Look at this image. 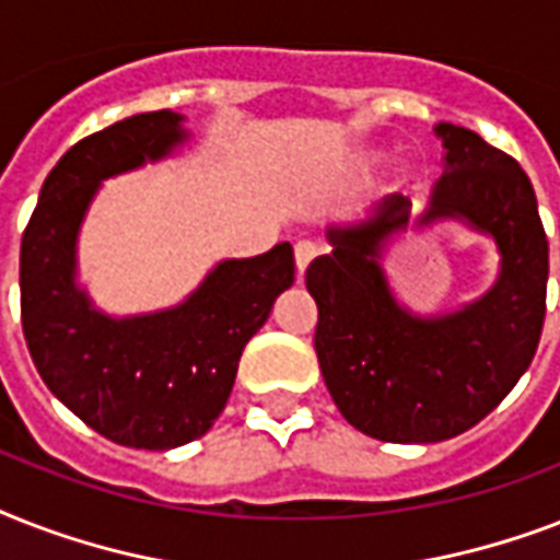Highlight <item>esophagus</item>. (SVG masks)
<instances>
[{
    "label": "esophagus",
    "instance_id": "1",
    "mask_svg": "<svg viewBox=\"0 0 560 560\" xmlns=\"http://www.w3.org/2000/svg\"><path fill=\"white\" fill-rule=\"evenodd\" d=\"M316 255H319V249H316V246L311 244V241H299V244H296V270H299V279L305 276L307 264L314 261Z\"/></svg>",
    "mask_w": 560,
    "mask_h": 560
}]
</instances>
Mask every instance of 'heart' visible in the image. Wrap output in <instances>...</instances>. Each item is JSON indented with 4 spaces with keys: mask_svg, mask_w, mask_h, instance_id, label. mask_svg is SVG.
<instances>
[{
    "mask_svg": "<svg viewBox=\"0 0 560 560\" xmlns=\"http://www.w3.org/2000/svg\"><path fill=\"white\" fill-rule=\"evenodd\" d=\"M404 179H407V177H404V174H398V183H404Z\"/></svg>",
    "mask_w": 560,
    "mask_h": 560,
    "instance_id": "b5f03b06",
    "label": "heart"
}]
</instances>
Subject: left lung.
<instances>
[{"instance_id": "8db88e82", "label": "left lung", "mask_w": 560, "mask_h": 560, "mask_svg": "<svg viewBox=\"0 0 560 560\" xmlns=\"http://www.w3.org/2000/svg\"><path fill=\"white\" fill-rule=\"evenodd\" d=\"M444 174L412 223V202L383 197L363 220L325 232L311 261L314 349L325 386L360 433L398 444L444 442L479 424L529 369L547 316L549 244L526 171L468 127L439 121ZM459 219L501 253L498 281L447 315L399 305L382 255L409 225Z\"/></svg>"}]
</instances>
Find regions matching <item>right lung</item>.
<instances>
[{
    "mask_svg": "<svg viewBox=\"0 0 560 560\" xmlns=\"http://www.w3.org/2000/svg\"><path fill=\"white\" fill-rule=\"evenodd\" d=\"M186 118L139 113L72 144L39 188L20 249L22 331L39 377L104 439L171 451L218 421L237 360L293 284V246L214 264L179 305L109 316L78 284V235L101 183L188 142Z\"/></svg>",
    "mask_w": 560,
    "mask_h": 560,
    "instance_id": "1",
    "label": "right lung"
}]
</instances>
